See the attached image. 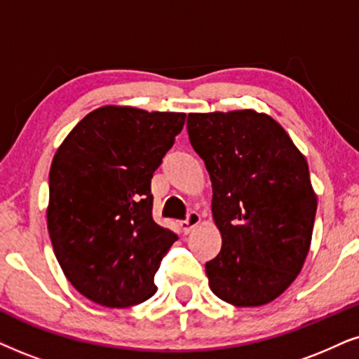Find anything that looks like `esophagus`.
<instances>
[{
	"label": "esophagus",
	"instance_id": "esophagus-1",
	"mask_svg": "<svg viewBox=\"0 0 359 359\" xmlns=\"http://www.w3.org/2000/svg\"><path fill=\"white\" fill-rule=\"evenodd\" d=\"M198 224H201V215H198L197 212H189L187 219H185L180 225H182L184 233H190Z\"/></svg>",
	"mask_w": 359,
	"mask_h": 359
}]
</instances>
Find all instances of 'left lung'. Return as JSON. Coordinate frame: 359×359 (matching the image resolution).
<instances>
[{
	"label": "left lung",
	"instance_id": "8db88e82",
	"mask_svg": "<svg viewBox=\"0 0 359 359\" xmlns=\"http://www.w3.org/2000/svg\"><path fill=\"white\" fill-rule=\"evenodd\" d=\"M189 139L212 180L220 253L208 287L235 306L273 302L303 269L316 215L306 158L275 119L252 109L189 114Z\"/></svg>",
	"mask_w": 359,
	"mask_h": 359
}]
</instances>
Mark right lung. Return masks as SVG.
<instances>
[{
  "label": "right lung",
  "instance_id": "1",
  "mask_svg": "<svg viewBox=\"0 0 359 359\" xmlns=\"http://www.w3.org/2000/svg\"><path fill=\"white\" fill-rule=\"evenodd\" d=\"M184 112L104 106L65 139L49 170L48 230L81 294L126 308L149 300L177 235L152 219L151 180L182 130Z\"/></svg>",
  "mask_w": 359,
  "mask_h": 359
}]
</instances>
